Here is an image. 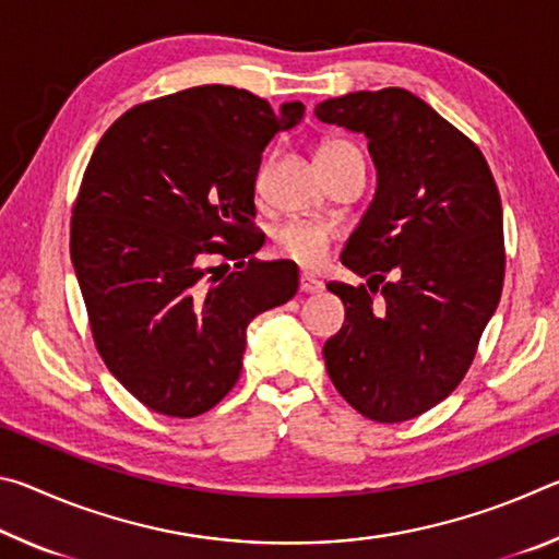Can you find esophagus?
<instances>
[{
	"label": "esophagus",
	"mask_w": 559,
	"mask_h": 559,
	"mask_svg": "<svg viewBox=\"0 0 559 559\" xmlns=\"http://www.w3.org/2000/svg\"><path fill=\"white\" fill-rule=\"evenodd\" d=\"M298 286H300V293H320V290H323V283L316 281L313 276H308V273H302Z\"/></svg>",
	"instance_id": "34e87169"
}]
</instances>
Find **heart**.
I'll use <instances>...</instances> for the list:
<instances>
[{
  "mask_svg": "<svg viewBox=\"0 0 559 559\" xmlns=\"http://www.w3.org/2000/svg\"><path fill=\"white\" fill-rule=\"evenodd\" d=\"M318 165L325 177H333L345 167L362 165L365 157L353 140L347 138H325L318 147ZM337 239V231L323 222H288L273 234V251L281 259L298 263L300 269L323 266L330 257V249Z\"/></svg>",
  "mask_w": 559,
  "mask_h": 559,
  "instance_id": "1",
  "label": "heart"
}]
</instances>
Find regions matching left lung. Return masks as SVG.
I'll return each mask as SVG.
<instances>
[{"mask_svg": "<svg viewBox=\"0 0 559 559\" xmlns=\"http://www.w3.org/2000/svg\"><path fill=\"white\" fill-rule=\"evenodd\" d=\"M316 116L365 132L380 177L340 257L370 281L328 283L345 306L343 328L323 347L328 374L367 419H414L461 384L498 308V185L478 145L404 88L347 93Z\"/></svg>", "mask_w": 559, "mask_h": 559, "instance_id": "8db88e82", "label": "left lung"}]
</instances>
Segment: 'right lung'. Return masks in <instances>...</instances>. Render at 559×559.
I'll use <instances>...</instances> for the list:
<instances>
[{"mask_svg": "<svg viewBox=\"0 0 559 559\" xmlns=\"http://www.w3.org/2000/svg\"><path fill=\"white\" fill-rule=\"evenodd\" d=\"M302 112L214 83L132 106L93 150L71 261L98 355L147 409L210 412L239 380L251 320L296 296V263L253 257V189L263 147Z\"/></svg>", "mask_w": 559, "mask_h": 559, "instance_id": "1", "label": "right lung"}]
</instances>
